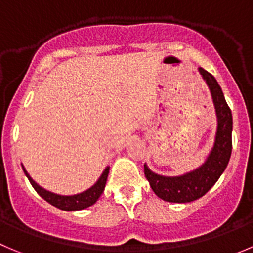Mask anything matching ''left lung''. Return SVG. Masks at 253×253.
Returning a JSON list of instances; mask_svg holds the SVG:
<instances>
[{
	"instance_id": "8db88e82",
	"label": "left lung",
	"mask_w": 253,
	"mask_h": 253,
	"mask_svg": "<svg viewBox=\"0 0 253 253\" xmlns=\"http://www.w3.org/2000/svg\"><path fill=\"white\" fill-rule=\"evenodd\" d=\"M208 83L217 114V133L215 145L205 164L181 176H161L144 165V174L153 191L169 203H190L206 194L225 171L232 151V114L223 97L222 89L215 77L204 68H199Z\"/></svg>"
}]
</instances>
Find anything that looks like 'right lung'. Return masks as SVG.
I'll list each match as a JSON object with an SVG mask.
<instances>
[{
    "mask_svg": "<svg viewBox=\"0 0 253 253\" xmlns=\"http://www.w3.org/2000/svg\"><path fill=\"white\" fill-rule=\"evenodd\" d=\"M22 169L23 171H25L26 176H27L28 180H30L33 189L37 191V194L40 195L41 197H43L47 203H49L50 205L56 206V208L61 209V210H64V211L83 210V209L89 208V206H92L93 204L97 203V200L100 197L102 192L104 191L105 184H107L108 174H109V168H107V169L103 171L102 176L99 177V180H98V181L95 182L90 189H88L84 192H81V194L72 195V196H62V195L53 194V192H49L47 191V190L43 189V187H41L40 185H37L35 181H33L32 177L28 175V172L26 171V169L23 168V165H22Z\"/></svg>",
    "mask_w": 253,
    "mask_h": 253,
    "instance_id": "1",
    "label": "right lung"
}]
</instances>
